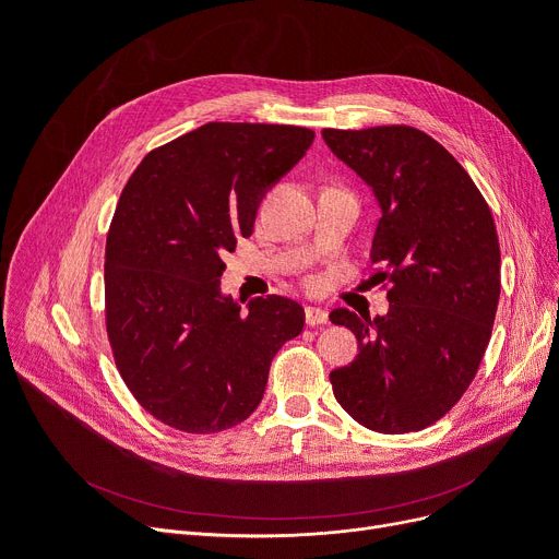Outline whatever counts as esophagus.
I'll return each instance as SVG.
<instances>
[{
    "instance_id": "esophagus-1",
    "label": "esophagus",
    "mask_w": 559,
    "mask_h": 559,
    "mask_svg": "<svg viewBox=\"0 0 559 559\" xmlns=\"http://www.w3.org/2000/svg\"><path fill=\"white\" fill-rule=\"evenodd\" d=\"M329 321V310L319 308V306H308L306 308V324L308 326H321Z\"/></svg>"
}]
</instances>
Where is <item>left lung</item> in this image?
I'll return each mask as SVG.
<instances>
[{
	"label": "left lung",
	"mask_w": 559,
	"mask_h": 559,
	"mask_svg": "<svg viewBox=\"0 0 559 559\" xmlns=\"http://www.w3.org/2000/svg\"><path fill=\"white\" fill-rule=\"evenodd\" d=\"M329 150L371 190L380 219L371 242L390 310L331 321L360 354L331 371L335 399L369 430L401 435L444 417L472 385L501 297L493 217L472 176L413 127L321 131Z\"/></svg>",
	"instance_id": "left-lung-1"
}]
</instances>
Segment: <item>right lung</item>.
Instances as JSON below:
<instances>
[{
	"instance_id": "right-lung-1",
	"label": "right lung",
	"mask_w": 559,
	"mask_h": 559,
	"mask_svg": "<svg viewBox=\"0 0 559 559\" xmlns=\"http://www.w3.org/2000/svg\"><path fill=\"white\" fill-rule=\"evenodd\" d=\"M314 133L209 122L144 156L106 240V329L127 388L158 421L209 435L262 401L278 348L304 331L285 297L233 301L224 253L249 238L262 197Z\"/></svg>"
}]
</instances>
